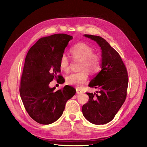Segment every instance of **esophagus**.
<instances>
[{"label": "esophagus", "mask_w": 147, "mask_h": 147, "mask_svg": "<svg viewBox=\"0 0 147 147\" xmlns=\"http://www.w3.org/2000/svg\"><path fill=\"white\" fill-rule=\"evenodd\" d=\"M82 92V90H80V89H78V88H76V93H78V94H80V93H81Z\"/></svg>", "instance_id": "1"}]
</instances>
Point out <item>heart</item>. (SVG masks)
<instances>
[{"label":"heart","mask_w":147,"mask_h":147,"mask_svg":"<svg viewBox=\"0 0 147 147\" xmlns=\"http://www.w3.org/2000/svg\"><path fill=\"white\" fill-rule=\"evenodd\" d=\"M70 53L74 60L80 61L79 71L73 73L66 78V82L69 86L81 87L88 79V72L91 74L96 73L101 68V58L98 54L93 53L90 46L84 42H79L70 49ZM60 68L63 71L69 69V60L65 54L61 57L59 62Z\"/></svg>","instance_id":"heart-1"}]
</instances>
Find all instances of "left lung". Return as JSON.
I'll return each instance as SVG.
<instances>
[{"label":"left lung","mask_w":147,"mask_h":147,"mask_svg":"<svg viewBox=\"0 0 147 147\" xmlns=\"http://www.w3.org/2000/svg\"><path fill=\"white\" fill-rule=\"evenodd\" d=\"M96 41L101 50V70L88 86L98 88L96 93H86L88 102L83 105L84 117L94 125H104L112 120L124 103L128 85L127 73L120 55L102 37L84 35Z\"/></svg>","instance_id":"1"}]
</instances>
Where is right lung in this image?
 <instances>
[{"mask_svg":"<svg viewBox=\"0 0 147 147\" xmlns=\"http://www.w3.org/2000/svg\"><path fill=\"white\" fill-rule=\"evenodd\" d=\"M73 36L59 34L41 38L28 51L20 88L26 111L37 123L49 125L57 120L66 102L76 93L74 88L65 86L55 92L49 83L54 78L62 82L59 74L60 60Z\"/></svg>","mask_w":147,"mask_h":147,"instance_id":"obj_1","label":"right lung"}]
</instances>
